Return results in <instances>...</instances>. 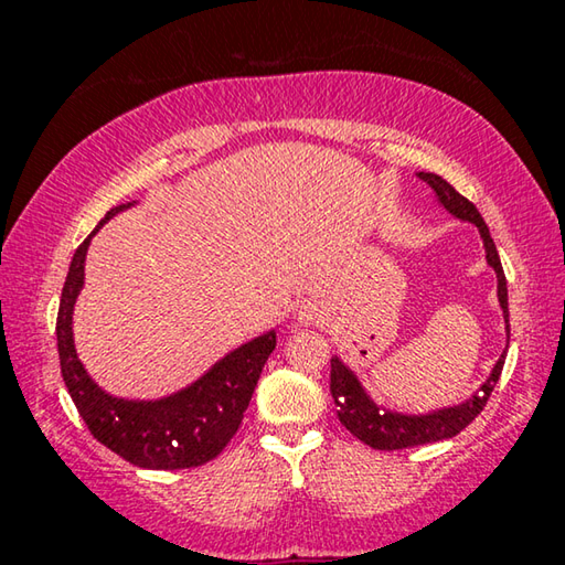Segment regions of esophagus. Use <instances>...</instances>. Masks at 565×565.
Here are the masks:
<instances>
[{
    "label": "esophagus",
    "instance_id": "34e87169",
    "mask_svg": "<svg viewBox=\"0 0 565 565\" xmlns=\"http://www.w3.org/2000/svg\"><path fill=\"white\" fill-rule=\"evenodd\" d=\"M321 317H323V309L317 301H301L296 306V313H294V319L303 323V327H309V323H319Z\"/></svg>",
    "mask_w": 565,
    "mask_h": 565
}]
</instances>
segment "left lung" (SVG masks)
Returning <instances> with one entry per match:
<instances>
[{
	"label": "left lung",
	"instance_id": "1",
	"mask_svg": "<svg viewBox=\"0 0 565 565\" xmlns=\"http://www.w3.org/2000/svg\"><path fill=\"white\" fill-rule=\"evenodd\" d=\"M418 179H424L426 184L434 189L436 202L441 204L448 214L461 218V222L476 224L478 234L483 238L486 262H489V266L495 271V279H499V303L505 321V337H511L505 274L483 216L478 214V209L468 202L466 196L458 194L446 179L431 174V171H418ZM503 361H505V353H501V359L495 361L491 376L483 381L481 388H478L473 396H468L463 404L436 408V411H428V414H398V411L379 406L376 401L366 394V388L361 386L359 376L353 374V371L339 356H333L331 359V396H333V404H337V414L341 424L366 446L379 448V451H396V448L424 446V444L444 441V438H454L456 434H461L478 414H481L486 401H489L491 391L495 386V381L501 376Z\"/></svg>",
	"mask_w": 565,
	"mask_h": 565
}]
</instances>
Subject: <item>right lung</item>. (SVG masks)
Returning a JSON list of instances; mask_svg holds the SVG:
<instances>
[{"label":"right lung","instance_id":"right-lung-1","mask_svg":"<svg viewBox=\"0 0 565 565\" xmlns=\"http://www.w3.org/2000/svg\"><path fill=\"white\" fill-rule=\"evenodd\" d=\"M129 206H134V202L107 212L72 256L60 313H56V349H60L62 376L92 436L124 461L151 468V471L194 468L222 454L242 426L264 363L276 349V331H266L228 351L202 379L177 394L154 401H131L107 394L76 356L72 317L76 296L84 286V262H87L92 236L111 216Z\"/></svg>","mask_w":565,"mask_h":565}]
</instances>
